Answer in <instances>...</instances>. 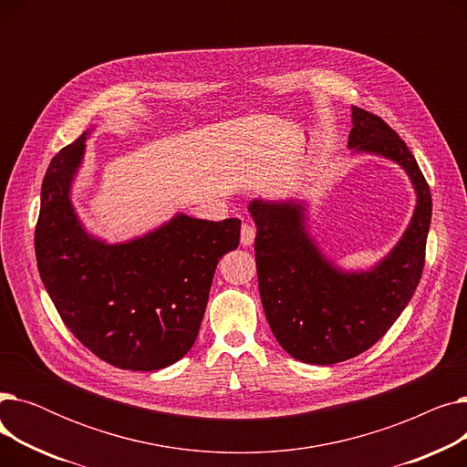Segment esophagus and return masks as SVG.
I'll list each match as a JSON object with an SVG mask.
<instances>
[{
  "label": "esophagus",
  "mask_w": 467,
  "mask_h": 467,
  "mask_svg": "<svg viewBox=\"0 0 467 467\" xmlns=\"http://www.w3.org/2000/svg\"><path fill=\"white\" fill-rule=\"evenodd\" d=\"M255 240V227L250 223H244L240 229V242L242 246H252Z\"/></svg>",
  "instance_id": "1"
}]
</instances>
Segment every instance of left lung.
Listing matches in <instances>:
<instances>
[{"label":"left lung","instance_id":"obj_1","mask_svg":"<svg viewBox=\"0 0 467 467\" xmlns=\"http://www.w3.org/2000/svg\"><path fill=\"white\" fill-rule=\"evenodd\" d=\"M348 147L401 166L416 192L409 227L371 268L345 271L322 254L308 229L306 202L254 199L248 206L266 322L291 358L312 365L371 348L409 305L424 268L431 194L409 147L380 117L359 108H352Z\"/></svg>","mask_w":467,"mask_h":467}]
</instances>
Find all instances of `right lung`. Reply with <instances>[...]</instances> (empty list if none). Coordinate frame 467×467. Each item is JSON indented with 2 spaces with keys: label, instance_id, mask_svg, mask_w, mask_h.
I'll return each mask as SVG.
<instances>
[{
  "label": "right lung",
  "instance_id": "add662e5",
  "mask_svg": "<svg viewBox=\"0 0 467 467\" xmlns=\"http://www.w3.org/2000/svg\"><path fill=\"white\" fill-rule=\"evenodd\" d=\"M88 132L58 151L43 178L39 276L67 329L94 356L119 369H164L194 345L215 266L238 248L240 219L176 213L120 244L90 234L71 204Z\"/></svg>",
  "mask_w": 467,
  "mask_h": 467
}]
</instances>
